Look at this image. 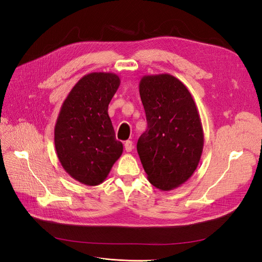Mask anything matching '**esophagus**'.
I'll return each mask as SVG.
<instances>
[{"label":"esophagus","mask_w":262,"mask_h":262,"mask_svg":"<svg viewBox=\"0 0 262 262\" xmlns=\"http://www.w3.org/2000/svg\"><path fill=\"white\" fill-rule=\"evenodd\" d=\"M124 148H125V151H126V152H130V151L134 149L133 141H132V140L125 141V142H124Z\"/></svg>","instance_id":"esophagus-1"}]
</instances>
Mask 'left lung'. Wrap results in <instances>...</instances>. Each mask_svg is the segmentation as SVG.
I'll list each match as a JSON object with an SVG mask.
<instances>
[{"instance_id":"1","label":"left lung","mask_w":262,"mask_h":262,"mask_svg":"<svg viewBox=\"0 0 262 262\" xmlns=\"http://www.w3.org/2000/svg\"><path fill=\"white\" fill-rule=\"evenodd\" d=\"M139 94L148 128L137 151L152 186L170 191L195 171L204 146V134L190 92L168 73L144 75Z\"/></svg>"}]
</instances>
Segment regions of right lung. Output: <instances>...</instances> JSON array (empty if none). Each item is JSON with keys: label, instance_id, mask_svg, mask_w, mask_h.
I'll use <instances>...</instances> for the list:
<instances>
[{"label": "right lung", "instance_id": "1", "mask_svg": "<svg viewBox=\"0 0 262 262\" xmlns=\"http://www.w3.org/2000/svg\"><path fill=\"white\" fill-rule=\"evenodd\" d=\"M111 72L84 75L64 99L55 125L58 160L69 175L85 186H98L123 152L115 139L108 106L120 86Z\"/></svg>", "mask_w": 262, "mask_h": 262}]
</instances>
